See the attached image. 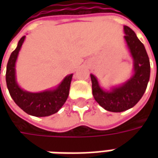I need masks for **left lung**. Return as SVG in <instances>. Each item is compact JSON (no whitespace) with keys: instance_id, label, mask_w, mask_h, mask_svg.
Masks as SVG:
<instances>
[{"instance_id":"obj_1","label":"left lung","mask_w":158,"mask_h":158,"mask_svg":"<svg viewBox=\"0 0 158 158\" xmlns=\"http://www.w3.org/2000/svg\"><path fill=\"white\" fill-rule=\"evenodd\" d=\"M124 40L133 59V74L127 81L109 90L101 87L94 74H90L92 94L100 106L109 112L121 113L132 108L141 99L149 82L151 66L146 48L135 33L123 26Z\"/></svg>"}]
</instances>
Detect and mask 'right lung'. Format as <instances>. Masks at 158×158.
<instances>
[{
	"label": "right lung",
	"instance_id": "right-lung-1",
	"mask_svg": "<svg viewBox=\"0 0 158 158\" xmlns=\"http://www.w3.org/2000/svg\"><path fill=\"white\" fill-rule=\"evenodd\" d=\"M25 36L18 43L12 52L6 65V81L7 89L13 101L26 113L35 117H47L57 113L69 96L73 73L67 75L56 88L41 92H29L23 89L16 79V62Z\"/></svg>",
	"mask_w": 158,
	"mask_h": 158
}]
</instances>
